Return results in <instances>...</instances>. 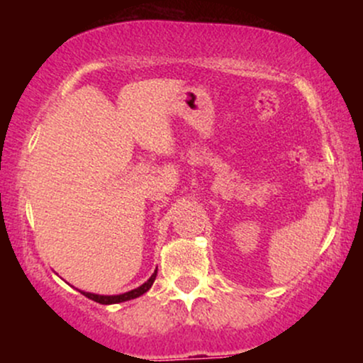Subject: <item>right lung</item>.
Wrapping results in <instances>:
<instances>
[{"label": "right lung", "instance_id": "right-lung-1", "mask_svg": "<svg viewBox=\"0 0 363 363\" xmlns=\"http://www.w3.org/2000/svg\"><path fill=\"white\" fill-rule=\"evenodd\" d=\"M157 278V269L155 273L152 274V277L148 278L147 281L143 283V285H140L138 289L135 290H129L126 294H119V295H99V294H91V291H83L80 290L85 297H89L90 301H95L99 303H102V306H111V303H119V302H126V301H131V298H136V297H141L143 294H147V291L152 289L153 281H155Z\"/></svg>", "mask_w": 363, "mask_h": 363}]
</instances>
